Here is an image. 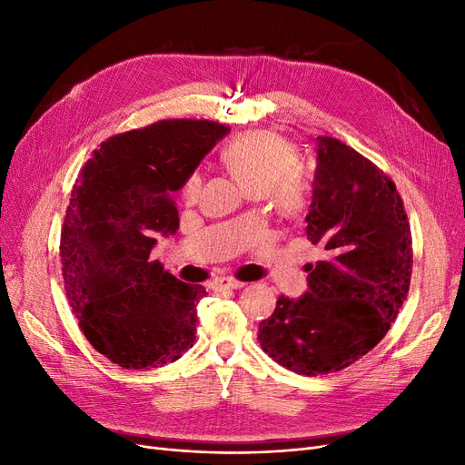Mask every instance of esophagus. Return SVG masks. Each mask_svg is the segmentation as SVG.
I'll use <instances>...</instances> for the list:
<instances>
[{
  "label": "esophagus",
  "instance_id": "1",
  "mask_svg": "<svg viewBox=\"0 0 465 465\" xmlns=\"http://www.w3.org/2000/svg\"><path fill=\"white\" fill-rule=\"evenodd\" d=\"M214 285H216V289L224 291V289H243L245 282L243 281H237V279H232V277H222V279H218L214 282Z\"/></svg>",
  "mask_w": 465,
  "mask_h": 465
}]
</instances>
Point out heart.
Returning a JSON list of instances; mask_svg holds the SVG:
<instances>
[{"label":"heart","mask_w":465,"mask_h":465,"mask_svg":"<svg viewBox=\"0 0 465 465\" xmlns=\"http://www.w3.org/2000/svg\"><path fill=\"white\" fill-rule=\"evenodd\" d=\"M226 167L252 195L268 193L273 205L287 216L304 213L312 199V176L298 161L296 148L285 136L272 131H249L235 136L222 152ZM201 190L195 171L180 188V197L193 203Z\"/></svg>","instance_id":"1"}]
</instances>
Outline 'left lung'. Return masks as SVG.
<instances>
[{"label": "left lung", "instance_id": "left-lung-1", "mask_svg": "<svg viewBox=\"0 0 465 465\" xmlns=\"http://www.w3.org/2000/svg\"><path fill=\"white\" fill-rule=\"evenodd\" d=\"M306 233L325 258L308 264V292L279 296L260 346L296 374L338 372L386 336L407 298L412 235L393 180L332 136H317Z\"/></svg>", "mask_w": 465, "mask_h": 465}]
</instances>
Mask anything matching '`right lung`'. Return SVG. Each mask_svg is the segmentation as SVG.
<instances>
[{
	"mask_svg": "<svg viewBox=\"0 0 465 465\" xmlns=\"http://www.w3.org/2000/svg\"><path fill=\"white\" fill-rule=\"evenodd\" d=\"M228 131L163 119L110 136L79 173L60 233L64 289L89 344L119 367L157 369L193 346L207 292L150 252L180 226L173 192Z\"/></svg>",
	"mask_w": 465,
	"mask_h": 465,
	"instance_id": "obj_1",
	"label": "right lung"
}]
</instances>
